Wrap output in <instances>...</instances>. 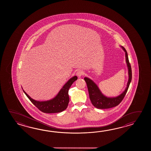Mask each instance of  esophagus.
I'll return each instance as SVG.
<instances>
[{"label":"esophagus","instance_id":"34e87169","mask_svg":"<svg viewBox=\"0 0 151 151\" xmlns=\"http://www.w3.org/2000/svg\"><path fill=\"white\" fill-rule=\"evenodd\" d=\"M77 74L78 77H79V78H80L81 76H83V74H84V73H83V71H81V70H79V71L77 72V74Z\"/></svg>","mask_w":151,"mask_h":151}]
</instances>
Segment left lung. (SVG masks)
I'll use <instances>...</instances> for the list:
<instances>
[{"mask_svg": "<svg viewBox=\"0 0 151 151\" xmlns=\"http://www.w3.org/2000/svg\"><path fill=\"white\" fill-rule=\"evenodd\" d=\"M122 50L125 52L126 63L128 68V80L125 90L119 96L115 97H107L103 94L98 86L93 80L87 77H85L84 80L86 81L91 101L93 106L99 109H110L118 106L122 102L128 90L129 84L132 80V69L131 65L128 60V55L125 48L121 46Z\"/></svg>", "mask_w": 151, "mask_h": 151, "instance_id": "1", "label": "left lung"}]
</instances>
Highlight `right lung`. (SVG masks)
Wrapping results in <instances>:
<instances>
[{"mask_svg": "<svg viewBox=\"0 0 151 151\" xmlns=\"http://www.w3.org/2000/svg\"><path fill=\"white\" fill-rule=\"evenodd\" d=\"M77 79L78 77L77 76L72 77L61 88V90L59 91V93L55 98L47 101H40L33 99L26 93L24 90H23V91L33 104L42 112L46 113L61 112L68 107L70 100L68 90L72 83L77 80Z\"/></svg>", "mask_w": 151, "mask_h": 151, "instance_id": "right-lung-1", "label": "right lung"}]
</instances>
